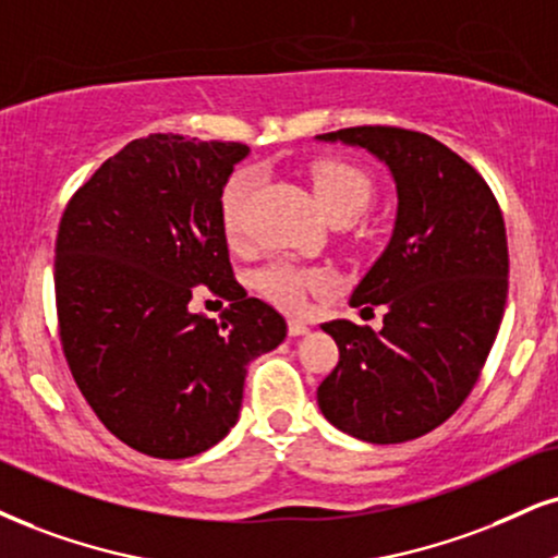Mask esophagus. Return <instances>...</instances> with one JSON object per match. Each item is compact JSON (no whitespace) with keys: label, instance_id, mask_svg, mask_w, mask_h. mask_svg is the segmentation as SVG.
<instances>
[{"label":"esophagus","instance_id":"34e87169","mask_svg":"<svg viewBox=\"0 0 558 558\" xmlns=\"http://www.w3.org/2000/svg\"><path fill=\"white\" fill-rule=\"evenodd\" d=\"M287 328H290V336L311 333V326H307V323L302 318H290V320H287Z\"/></svg>","mask_w":558,"mask_h":558}]
</instances>
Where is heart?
Here are the masks:
<instances>
[{"instance_id":"b5f03b06","label":"heart","mask_w":558,"mask_h":558,"mask_svg":"<svg viewBox=\"0 0 558 558\" xmlns=\"http://www.w3.org/2000/svg\"><path fill=\"white\" fill-rule=\"evenodd\" d=\"M307 181H311L315 204L328 219H352L354 215L367 206L373 196V183L367 173L352 162L318 160L307 170ZM253 189H256V173L251 168H240L225 183L222 196H219V215H222V227L230 240L243 238L245 227V209L251 202ZM326 274L315 271V268H298L292 264H268L256 274V287L266 294L268 300L287 311H298L305 305L307 294L326 290Z\"/></svg>"}]
</instances>
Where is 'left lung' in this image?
<instances>
[{"instance_id":"1","label":"left lung","mask_w":558,"mask_h":558,"mask_svg":"<svg viewBox=\"0 0 558 558\" xmlns=\"http://www.w3.org/2000/svg\"><path fill=\"white\" fill-rule=\"evenodd\" d=\"M367 149L396 183V222L349 305H383V328L323 323L339 364L318 388L336 429L375 445L416 439L469 398L507 302V232L476 170L432 136L354 126L315 136Z\"/></svg>"}]
</instances>
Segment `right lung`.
<instances>
[{"mask_svg":"<svg viewBox=\"0 0 558 558\" xmlns=\"http://www.w3.org/2000/svg\"><path fill=\"white\" fill-rule=\"evenodd\" d=\"M251 149L149 134L108 157L66 204L57 235V313L74 383L106 429L144 456L217 445L243 403L247 362L287 323L232 277L219 196ZM196 283L231 300L191 314Z\"/></svg>","mask_w":558,"mask_h":558,"instance_id":"right-lung-1","label":"right lung"}]
</instances>
